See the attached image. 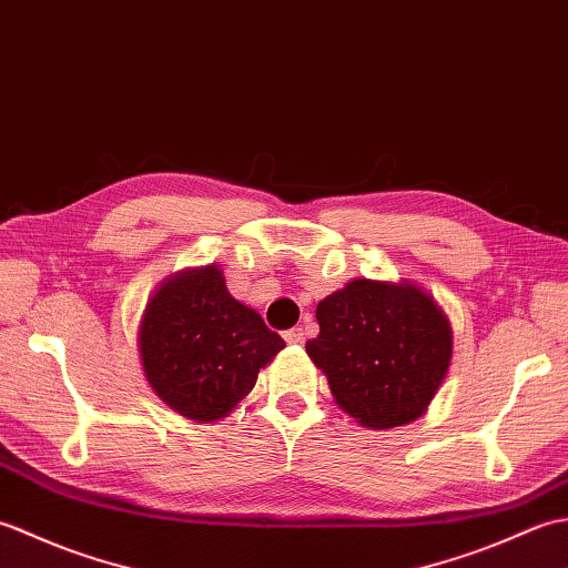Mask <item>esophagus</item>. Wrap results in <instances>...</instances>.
I'll list each match as a JSON object with an SVG mask.
<instances>
[{
    "instance_id": "esophagus-1",
    "label": "esophagus",
    "mask_w": 568,
    "mask_h": 568,
    "mask_svg": "<svg viewBox=\"0 0 568 568\" xmlns=\"http://www.w3.org/2000/svg\"><path fill=\"white\" fill-rule=\"evenodd\" d=\"M283 336H285L287 344H303L305 332H303V327H293V329H287Z\"/></svg>"
}]
</instances>
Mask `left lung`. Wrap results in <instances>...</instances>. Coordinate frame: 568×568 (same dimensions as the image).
<instances>
[{
  "label": "left lung",
  "mask_w": 568,
  "mask_h": 568,
  "mask_svg": "<svg viewBox=\"0 0 568 568\" xmlns=\"http://www.w3.org/2000/svg\"><path fill=\"white\" fill-rule=\"evenodd\" d=\"M307 356L364 427L390 429L425 413L449 371L452 327L415 285L352 281L317 305Z\"/></svg>",
  "instance_id": "left-lung-1"
}]
</instances>
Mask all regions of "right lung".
<instances>
[{
	"label": "right lung",
	"mask_w": 568,
	"mask_h": 568,
	"mask_svg": "<svg viewBox=\"0 0 568 568\" xmlns=\"http://www.w3.org/2000/svg\"><path fill=\"white\" fill-rule=\"evenodd\" d=\"M283 346L258 312L229 295L214 265L165 281L139 332L141 364L155 395L200 422L232 413Z\"/></svg>",
	"instance_id": "1"
}]
</instances>
